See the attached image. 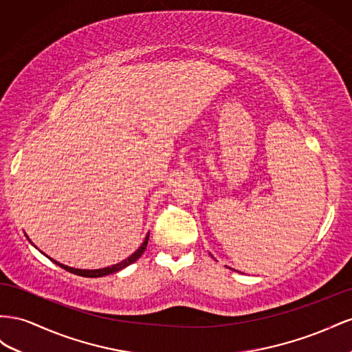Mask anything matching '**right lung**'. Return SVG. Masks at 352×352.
<instances>
[{
  "instance_id": "add662e5",
  "label": "right lung",
  "mask_w": 352,
  "mask_h": 352,
  "mask_svg": "<svg viewBox=\"0 0 352 352\" xmlns=\"http://www.w3.org/2000/svg\"><path fill=\"white\" fill-rule=\"evenodd\" d=\"M147 243H148V234L146 236V239H144V242L142 243V246H140L131 256H128L126 259L120 261L119 264H115V265H112V267H106V268H100V270H79V268H72V267H67V265L60 264V263H57V261H54V259H52V258H50V259H52L53 263L57 264L58 267H62V268H65L66 271H69V273H74V274H76V276H82V277H103V276H107V274H113V273H116V271H120L122 268L128 267L129 264L135 263V261L143 255V252H144L146 248H147Z\"/></svg>"
}]
</instances>
